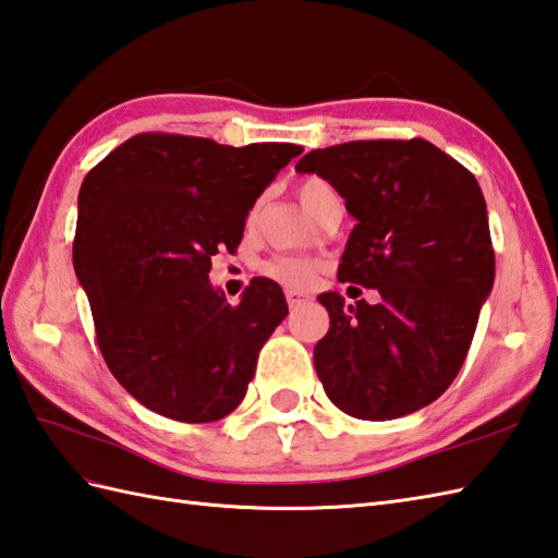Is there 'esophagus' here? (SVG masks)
Returning a JSON list of instances; mask_svg holds the SVG:
<instances>
[{"label": "esophagus", "instance_id": "1", "mask_svg": "<svg viewBox=\"0 0 558 558\" xmlns=\"http://www.w3.org/2000/svg\"><path fill=\"white\" fill-rule=\"evenodd\" d=\"M288 304H290V308H296V306H302V304H306L311 296L308 294H304V292H296V290H288Z\"/></svg>", "mask_w": 558, "mask_h": 558}]
</instances>
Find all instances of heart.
<instances>
[{
	"mask_svg": "<svg viewBox=\"0 0 558 558\" xmlns=\"http://www.w3.org/2000/svg\"><path fill=\"white\" fill-rule=\"evenodd\" d=\"M332 194V187L320 178H304L300 185H296V197H300L304 209L316 216L320 202ZM262 274L270 280L280 282L282 288L288 290H308L311 284L316 282L318 276V264L311 262L304 256H274L262 264Z\"/></svg>",
	"mask_w": 558,
	"mask_h": 558,
	"instance_id": "1",
	"label": "heart"
}]
</instances>
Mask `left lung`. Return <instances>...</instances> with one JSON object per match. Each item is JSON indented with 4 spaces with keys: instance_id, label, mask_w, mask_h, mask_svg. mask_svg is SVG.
Segmentation results:
<instances>
[{
    "instance_id": "1",
    "label": "left lung",
    "mask_w": 558,
    "mask_h": 558,
    "mask_svg": "<svg viewBox=\"0 0 558 558\" xmlns=\"http://www.w3.org/2000/svg\"><path fill=\"white\" fill-rule=\"evenodd\" d=\"M340 192L356 226L340 282L378 290L344 306L323 292L330 330L314 366L330 401L361 421L418 411L454 383L495 284L487 206L475 175L427 140H359L296 161Z\"/></svg>"
}]
</instances>
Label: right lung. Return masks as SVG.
<instances>
[{
  "mask_svg": "<svg viewBox=\"0 0 558 558\" xmlns=\"http://www.w3.org/2000/svg\"><path fill=\"white\" fill-rule=\"evenodd\" d=\"M302 151L142 133L85 175L73 268L101 356L142 407L211 423L247 395L288 302L278 282L254 278L228 304L209 280L211 256L235 252L254 202Z\"/></svg>",
  "mask_w": 558,
  "mask_h": 558,
  "instance_id": "1",
  "label": "right lung"
}]
</instances>
